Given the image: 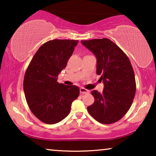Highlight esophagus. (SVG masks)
Masks as SVG:
<instances>
[{
  "label": "esophagus",
  "instance_id": "esophagus-1",
  "mask_svg": "<svg viewBox=\"0 0 156 156\" xmlns=\"http://www.w3.org/2000/svg\"><path fill=\"white\" fill-rule=\"evenodd\" d=\"M80 93L82 94H87V93L89 92V90H87V89H84V88H82H82H80Z\"/></svg>",
  "mask_w": 156,
  "mask_h": 156
}]
</instances>
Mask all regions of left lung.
Returning <instances> with one entry per match:
<instances>
[{
  "instance_id": "8db88e82",
  "label": "left lung",
  "mask_w": 156,
  "mask_h": 156,
  "mask_svg": "<svg viewBox=\"0 0 156 156\" xmlns=\"http://www.w3.org/2000/svg\"><path fill=\"white\" fill-rule=\"evenodd\" d=\"M82 44L97 57V74L104 83L101 93L91 91L92 105L89 114L99 123L116 122L126 114L136 94L133 67L126 55L107 38L82 40Z\"/></svg>"
}]
</instances>
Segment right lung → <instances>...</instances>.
Wrapping results in <instances>:
<instances>
[{
	"mask_svg": "<svg viewBox=\"0 0 156 156\" xmlns=\"http://www.w3.org/2000/svg\"><path fill=\"white\" fill-rule=\"evenodd\" d=\"M79 42L74 40H52L38 49L25 72L23 89L33 114L42 122L55 124L71 110L72 101L80 95L78 87L57 82V76Z\"/></svg>",
	"mask_w": 156,
	"mask_h": 156,
	"instance_id": "right-lung-1",
	"label": "right lung"
}]
</instances>
